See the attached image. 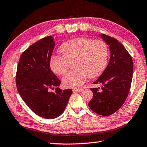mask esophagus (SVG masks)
<instances>
[{"instance_id": "obj_1", "label": "esophagus", "mask_w": 147, "mask_h": 147, "mask_svg": "<svg viewBox=\"0 0 147 147\" xmlns=\"http://www.w3.org/2000/svg\"><path fill=\"white\" fill-rule=\"evenodd\" d=\"M83 90V89L80 88V89H73V92H81Z\"/></svg>"}]
</instances>
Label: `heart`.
<instances>
[{
	"label": "heart",
	"instance_id": "1",
	"mask_svg": "<svg viewBox=\"0 0 147 147\" xmlns=\"http://www.w3.org/2000/svg\"><path fill=\"white\" fill-rule=\"evenodd\" d=\"M59 51L62 56L51 57L50 68L55 74L63 76L73 63L74 69L63 78V86L67 88L79 87L88 76L94 78L101 75L108 60V47L101 39L76 38L63 43Z\"/></svg>",
	"mask_w": 147,
	"mask_h": 147
}]
</instances>
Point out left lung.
Instances as JSON below:
<instances>
[{
	"instance_id": "obj_1",
	"label": "left lung",
	"mask_w": 147,
	"mask_h": 147,
	"mask_svg": "<svg viewBox=\"0 0 147 147\" xmlns=\"http://www.w3.org/2000/svg\"><path fill=\"white\" fill-rule=\"evenodd\" d=\"M102 37L109 45L110 60L104 73L93 82L101 84L102 88H90L93 98L88 106L97 114L108 116L121 108L127 97L132 82L133 63L130 54L119 41L106 34Z\"/></svg>"
}]
</instances>
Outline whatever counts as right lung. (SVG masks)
Listing matches in <instances>:
<instances>
[{
    "label": "right lung",
    "instance_id": "1",
    "mask_svg": "<svg viewBox=\"0 0 147 147\" xmlns=\"http://www.w3.org/2000/svg\"><path fill=\"white\" fill-rule=\"evenodd\" d=\"M55 42L45 37L30 45L20 58L16 74L18 91L32 111L45 119H54L62 114L73 92L61 90V81L50 68ZM56 89L55 93L51 92Z\"/></svg>",
    "mask_w": 147,
    "mask_h": 147
}]
</instances>
